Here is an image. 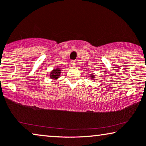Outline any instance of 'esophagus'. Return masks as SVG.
I'll list each match as a JSON object with an SVG mask.
<instances>
[{
  "label": "esophagus",
  "instance_id": "obj_1",
  "mask_svg": "<svg viewBox=\"0 0 146 146\" xmlns=\"http://www.w3.org/2000/svg\"><path fill=\"white\" fill-rule=\"evenodd\" d=\"M70 64L72 66H76V62L75 60H71Z\"/></svg>",
  "mask_w": 146,
  "mask_h": 146
}]
</instances>
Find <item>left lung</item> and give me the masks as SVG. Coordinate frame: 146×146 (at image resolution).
<instances>
[{"instance_id": "obj_1", "label": "left lung", "mask_w": 146, "mask_h": 146, "mask_svg": "<svg viewBox=\"0 0 146 146\" xmlns=\"http://www.w3.org/2000/svg\"><path fill=\"white\" fill-rule=\"evenodd\" d=\"M90 78H91V79L94 80V78H95V75L93 73H91V74L90 75Z\"/></svg>"}]
</instances>
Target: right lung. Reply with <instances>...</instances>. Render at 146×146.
<instances>
[{"label": "right lung", "mask_w": 146, "mask_h": 146, "mask_svg": "<svg viewBox=\"0 0 146 146\" xmlns=\"http://www.w3.org/2000/svg\"><path fill=\"white\" fill-rule=\"evenodd\" d=\"M61 70L60 68H55L52 71L50 72V77L51 79L56 80L58 79L61 73Z\"/></svg>", "instance_id": "1"}]
</instances>
